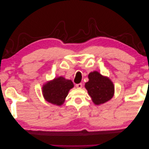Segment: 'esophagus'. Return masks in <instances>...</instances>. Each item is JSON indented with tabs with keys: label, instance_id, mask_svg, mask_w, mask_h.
Here are the masks:
<instances>
[{
	"label": "esophagus",
	"instance_id": "34e87169",
	"mask_svg": "<svg viewBox=\"0 0 149 149\" xmlns=\"http://www.w3.org/2000/svg\"><path fill=\"white\" fill-rule=\"evenodd\" d=\"M82 86H83L82 83H79V84H76V87L78 88H81Z\"/></svg>",
	"mask_w": 149,
	"mask_h": 149
}]
</instances>
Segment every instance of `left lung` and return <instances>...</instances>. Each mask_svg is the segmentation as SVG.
<instances>
[{"instance_id":"obj_1","label":"left lung","mask_w":149,"mask_h":149,"mask_svg":"<svg viewBox=\"0 0 149 149\" xmlns=\"http://www.w3.org/2000/svg\"><path fill=\"white\" fill-rule=\"evenodd\" d=\"M88 78L85 88L95 104L100 105L111 100L114 95V87L109 78L97 71L90 73Z\"/></svg>"}]
</instances>
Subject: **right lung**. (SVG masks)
Instances as JSON below:
<instances>
[{"instance_id":"obj_1","label":"right lung","mask_w":149,"mask_h":149,"mask_svg":"<svg viewBox=\"0 0 149 149\" xmlns=\"http://www.w3.org/2000/svg\"><path fill=\"white\" fill-rule=\"evenodd\" d=\"M73 86V83L71 80L66 79L61 76L45 84L42 92L46 101L53 104L61 106L65 101L70 89Z\"/></svg>"}]
</instances>
